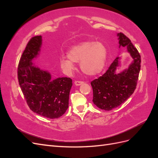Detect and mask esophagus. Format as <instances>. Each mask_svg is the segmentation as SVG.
I'll list each match as a JSON object with an SVG mask.
<instances>
[{"instance_id": "obj_1", "label": "esophagus", "mask_w": 158, "mask_h": 158, "mask_svg": "<svg viewBox=\"0 0 158 158\" xmlns=\"http://www.w3.org/2000/svg\"><path fill=\"white\" fill-rule=\"evenodd\" d=\"M83 83L84 82H82V81H75V82H74V84L76 85H77V86H78V85H82Z\"/></svg>"}]
</instances>
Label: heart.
<instances>
[{
  "label": "heart",
  "mask_w": 158,
  "mask_h": 158,
  "mask_svg": "<svg viewBox=\"0 0 158 158\" xmlns=\"http://www.w3.org/2000/svg\"><path fill=\"white\" fill-rule=\"evenodd\" d=\"M67 56H62L59 60L60 68L66 74H73L76 70L74 63L80 62L84 73L94 76L101 73L106 66L107 50L101 42L85 41L71 47Z\"/></svg>",
  "instance_id": "1"
}]
</instances>
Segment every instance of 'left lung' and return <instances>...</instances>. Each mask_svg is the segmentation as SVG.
I'll list each match as a JSON object with an SVG mask.
<instances>
[{
    "label": "left lung",
    "mask_w": 158,
    "mask_h": 158,
    "mask_svg": "<svg viewBox=\"0 0 158 158\" xmlns=\"http://www.w3.org/2000/svg\"><path fill=\"white\" fill-rule=\"evenodd\" d=\"M118 48L127 47L132 57L128 67L117 71L121 66V57L117 56L102 76L93 80V102L101 109L110 111L121 106L136 89L140 70V55L131 40L122 33H117Z\"/></svg>",
    "instance_id": "left-lung-1"
}]
</instances>
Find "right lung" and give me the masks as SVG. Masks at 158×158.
<instances>
[{"mask_svg": "<svg viewBox=\"0 0 158 158\" xmlns=\"http://www.w3.org/2000/svg\"><path fill=\"white\" fill-rule=\"evenodd\" d=\"M41 46V35L33 37L28 42L18 64V82L33 112L46 118H57L69 107L73 80L67 77L53 79L49 71L33 63L40 55Z\"/></svg>", "mask_w": 158, "mask_h": 158, "instance_id": "1", "label": "right lung"}]
</instances>
